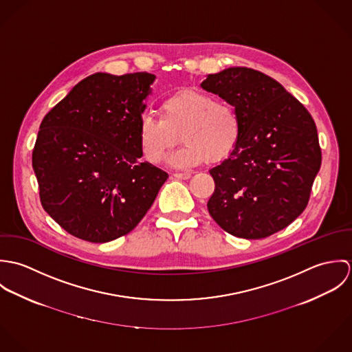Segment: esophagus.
Returning <instances> with one entry per match:
<instances>
[{
	"mask_svg": "<svg viewBox=\"0 0 352 352\" xmlns=\"http://www.w3.org/2000/svg\"><path fill=\"white\" fill-rule=\"evenodd\" d=\"M173 176L176 177V179H190L191 177V173L190 172H176V173H173Z\"/></svg>",
	"mask_w": 352,
	"mask_h": 352,
	"instance_id": "obj_1",
	"label": "esophagus"
}]
</instances>
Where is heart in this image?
<instances>
[{"label": "heart", "instance_id": "1", "mask_svg": "<svg viewBox=\"0 0 352 352\" xmlns=\"http://www.w3.org/2000/svg\"><path fill=\"white\" fill-rule=\"evenodd\" d=\"M177 135L183 146L168 158L170 165L191 166L228 158L239 145L241 118L226 101H215L199 91H183L161 102L160 118L142 115L138 140L144 157L158 164L175 148Z\"/></svg>", "mask_w": 352, "mask_h": 352}]
</instances>
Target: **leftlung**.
<instances>
[{
    "label": "left lung",
    "instance_id": "obj_1",
    "mask_svg": "<svg viewBox=\"0 0 352 352\" xmlns=\"http://www.w3.org/2000/svg\"><path fill=\"white\" fill-rule=\"evenodd\" d=\"M201 87L241 118L239 145L210 169V215L229 234L248 240L285 229L306 208L321 166L311 115L278 81L250 67L208 74Z\"/></svg>",
    "mask_w": 352,
    "mask_h": 352
}]
</instances>
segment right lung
<instances>
[{"mask_svg": "<svg viewBox=\"0 0 352 352\" xmlns=\"http://www.w3.org/2000/svg\"><path fill=\"white\" fill-rule=\"evenodd\" d=\"M154 78L95 73L43 118L32 151L41 203L72 236L108 243L130 233L166 182V172L140 161Z\"/></svg>", "mask_w": 352, "mask_h": 352, "instance_id": "right-lung-1", "label": "right lung"}]
</instances>
